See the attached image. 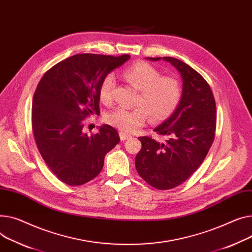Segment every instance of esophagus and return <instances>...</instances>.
Returning a JSON list of instances; mask_svg holds the SVG:
<instances>
[{
    "instance_id": "34e87169",
    "label": "esophagus",
    "mask_w": 252,
    "mask_h": 252,
    "mask_svg": "<svg viewBox=\"0 0 252 252\" xmlns=\"http://www.w3.org/2000/svg\"><path fill=\"white\" fill-rule=\"evenodd\" d=\"M120 137H121L122 141H126V140L131 138L130 135H127V133H124V132H120Z\"/></svg>"
}]
</instances>
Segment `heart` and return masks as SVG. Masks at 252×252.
<instances>
[{
  "label": "heart",
  "mask_w": 252,
  "mask_h": 252,
  "mask_svg": "<svg viewBox=\"0 0 252 252\" xmlns=\"http://www.w3.org/2000/svg\"><path fill=\"white\" fill-rule=\"evenodd\" d=\"M126 81L140 94L133 109L116 108L105 116V122L124 132H129L146 124L150 115L153 122L165 121L177 108L181 87L179 82L161 73L148 63L139 62L131 64L123 73ZM114 89V78L107 75L99 86V99L104 104H110Z\"/></svg>",
  "instance_id": "1"
}]
</instances>
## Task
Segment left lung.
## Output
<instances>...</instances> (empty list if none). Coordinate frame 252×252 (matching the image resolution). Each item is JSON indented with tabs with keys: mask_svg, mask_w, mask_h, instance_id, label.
Masks as SVG:
<instances>
[{
	"mask_svg": "<svg viewBox=\"0 0 252 252\" xmlns=\"http://www.w3.org/2000/svg\"><path fill=\"white\" fill-rule=\"evenodd\" d=\"M163 60L181 75V98L170 117L154 129L166 141L140 137L142 149L136 156L139 175L162 190L174 189L190 177L205 160L216 130V102L207 81L186 63L171 57Z\"/></svg>",
	"mask_w": 252,
	"mask_h": 252,
	"instance_id": "left-lung-1",
	"label": "left lung"
}]
</instances>
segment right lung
I'll list each match as a JSON object with an SVG mask.
<instances>
[{
	"label": "right lung",
	"instance_id": "right-lung-1",
	"mask_svg": "<svg viewBox=\"0 0 252 252\" xmlns=\"http://www.w3.org/2000/svg\"><path fill=\"white\" fill-rule=\"evenodd\" d=\"M130 57L81 54L50 68L32 101V130L39 153L52 172L76 187L101 172L104 157L121 139L108 125L95 135L83 131L84 120L100 114L99 86Z\"/></svg>",
	"mask_w": 252,
	"mask_h": 252
}]
</instances>
